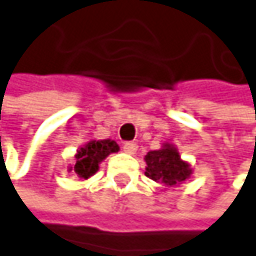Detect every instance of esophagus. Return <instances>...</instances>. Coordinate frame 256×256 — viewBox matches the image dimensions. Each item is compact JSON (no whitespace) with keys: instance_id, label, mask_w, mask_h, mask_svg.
<instances>
[{"instance_id":"esophagus-1","label":"esophagus","mask_w":256,"mask_h":256,"mask_svg":"<svg viewBox=\"0 0 256 256\" xmlns=\"http://www.w3.org/2000/svg\"><path fill=\"white\" fill-rule=\"evenodd\" d=\"M122 150H124L127 154H135L136 150H138V144H136V142H124V144H122Z\"/></svg>"}]
</instances>
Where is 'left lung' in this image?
Segmentation results:
<instances>
[{
	"instance_id": "left-lung-1",
	"label": "left lung",
	"mask_w": 256,
	"mask_h": 256,
	"mask_svg": "<svg viewBox=\"0 0 256 256\" xmlns=\"http://www.w3.org/2000/svg\"><path fill=\"white\" fill-rule=\"evenodd\" d=\"M146 176L166 186H176L186 180L191 174L190 164L180 159L178 150L166 144L160 150H153L146 154Z\"/></svg>"
}]
</instances>
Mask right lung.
I'll return each mask as SVG.
<instances>
[{
  "label": "right lung",
  "mask_w": 256,
  "mask_h": 256,
  "mask_svg": "<svg viewBox=\"0 0 256 256\" xmlns=\"http://www.w3.org/2000/svg\"><path fill=\"white\" fill-rule=\"evenodd\" d=\"M118 148H120L118 144L110 140L88 142L76 154V166H74L76 174L82 179H88L92 174H96L98 170V164L110 153L118 152Z\"/></svg>",
  "instance_id": "1"
}]
</instances>
